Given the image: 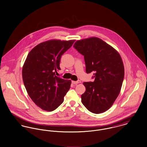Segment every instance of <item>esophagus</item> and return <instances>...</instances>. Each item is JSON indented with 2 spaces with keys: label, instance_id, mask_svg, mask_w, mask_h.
Instances as JSON below:
<instances>
[{
  "label": "esophagus",
  "instance_id": "34e87169",
  "mask_svg": "<svg viewBox=\"0 0 147 147\" xmlns=\"http://www.w3.org/2000/svg\"><path fill=\"white\" fill-rule=\"evenodd\" d=\"M80 82H81L80 80H78L76 81H72V83L74 84H79V83H80Z\"/></svg>",
  "mask_w": 147,
  "mask_h": 147
}]
</instances>
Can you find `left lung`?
Wrapping results in <instances>:
<instances>
[{"instance_id": "1", "label": "left lung", "mask_w": 147, "mask_h": 147, "mask_svg": "<svg viewBox=\"0 0 147 147\" xmlns=\"http://www.w3.org/2000/svg\"><path fill=\"white\" fill-rule=\"evenodd\" d=\"M74 48L84 55L86 72L93 73V82H84L81 95L84 106L98 114L112 106L120 92L124 78L123 64L119 53L98 38L78 40Z\"/></svg>"}]
</instances>
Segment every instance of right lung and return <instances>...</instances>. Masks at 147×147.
Listing matches in <instances>:
<instances>
[{
    "instance_id": "right-lung-1",
    "label": "right lung",
    "mask_w": 147,
    "mask_h": 147,
    "mask_svg": "<svg viewBox=\"0 0 147 147\" xmlns=\"http://www.w3.org/2000/svg\"><path fill=\"white\" fill-rule=\"evenodd\" d=\"M75 40H52L41 42L28 54L22 68V79L32 100L41 109L52 111L63 102L71 80L56 76L61 58Z\"/></svg>"
}]
</instances>
